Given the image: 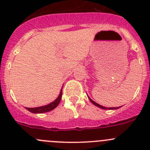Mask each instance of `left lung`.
<instances>
[{"mask_svg":"<svg viewBox=\"0 0 150 150\" xmlns=\"http://www.w3.org/2000/svg\"><path fill=\"white\" fill-rule=\"evenodd\" d=\"M88 99H89V100L91 102V103H92V104H95V105L97 106V107H100V108H101V109H104V110H116V109H118V108H120V107H117V108H116V107H109V108H108V107H103V106L100 105V104H97L96 102H95V101H94V100H91V98H89V97H88Z\"/></svg>","mask_w":150,"mask_h":150,"instance_id":"left-lung-1","label":"left lung"}]
</instances>
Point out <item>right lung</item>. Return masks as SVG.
Here are the masks:
<instances>
[{
	"mask_svg": "<svg viewBox=\"0 0 150 150\" xmlns=\"http://www.w3.org/2000/svg\"><path fill=\"white\" fill-rule=\"evenodd\" d=\"M62 89H61L60 94H59V97H58L57 99H55V100H54L53 102H52V103H50V104H47V105L46 106L34 107V108H28V107H26V109H27L28 110L30 111V112H33V113H43V112H50V111L55 109V107L59 105L61 100H62Z\"/></svg>",
	"mask_w": 150,
	"mask_h": 150,
	"instance_id": "obj_1",
	"label": "right lung"
}]
</instances>
